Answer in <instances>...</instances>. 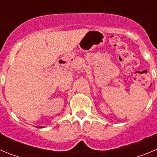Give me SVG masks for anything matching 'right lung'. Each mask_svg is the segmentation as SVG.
Returning a JSON list of instances; mask_svg holds the SVG:
<instances>
[{"instance_id": "obj_1", "label": "right lung", "mask_w": 157, "mask_h": 157, "mask_svg": "<svg viewBox=\"0 0 157 157\" xmlns=\"http://www.w3.org/2000/svg\"><path fill=\"white\" fill-rule=\"evenodd\" d=\"M38 128H42V127H38Z\"/></svg>"}]
</instances>
